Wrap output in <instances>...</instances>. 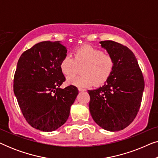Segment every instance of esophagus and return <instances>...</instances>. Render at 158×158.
<instances>
[{
  "mask_svg": "<svg viewBox=\"0 0 158 158\" xmlns=\"http://www.w3.org/2000/svg\"><path fill=\"white\" fill-rule=\"evenodd\" d=\"M78 90L79 91H85V89H84V88H78Z\"/></svg>",
  "mask_w": 158,
  "mask_h": 158,
  "instance_id": "1",
  "label": "esophagus"
}]
</instances>
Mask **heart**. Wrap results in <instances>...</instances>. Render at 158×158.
Here are the masks:
<instances>
[{
	"mask_svg": "<svg viewBox=\"0 0 158 158\" xmlns=\"http://www.w3.org/2000/svg\"><path fill=\"white\" fill-rule=\"evenodd\" d=\"M83 66L82 75L68 77L67 83L81 88L94 85H100L111 76L114 68V60L111 55L104 54L101 49L90 45H85L76 49L73 58L65 56L60 64L61 72L65 76L75 74L78 66Z\"/></svg>",
	"mask_w": 158,
	"mask_h": 158,
	"instance_id": "heart-1",
	"label": "heart"
}]
</instances>
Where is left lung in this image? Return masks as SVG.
<instances>
[{
	"instance_id": "1",
	"label": "left lung",
	"mask_w": 158,
	"mask_h": 158,
	"mask_svg": "<svg viewBox=\"0 0 158 158\" xmlns=\"http://www.w3.org/2000/svg\"><path fill=\"white\" fill-rule=\"evenodd\" d=\"M99 43L114 58V68L102 87L88 90L89 110L101 128L120 131L133 122L139 111L144 77L135 55L128 47L111 40Z\"/></svg>"
}]
</instances>
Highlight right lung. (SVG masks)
<instances>
[{"instance_id":"add662e5","label":"right lung","mask_w":158,"mask_h":158,"mask_svg":"<svg viewBox=\"0 0 158 158\" xmlns=\"http://www.w3.org/2000/svg\"><path fill=\"white\" fill-rule=\"evenodd\" d=\"M60 42L44 41L25 51L19 58L14 79V92L27 122L43 131L63 125L78 94L75 86L60 88L65 81L60 64L67 56Z\"/></svg>"}]
</instances>
